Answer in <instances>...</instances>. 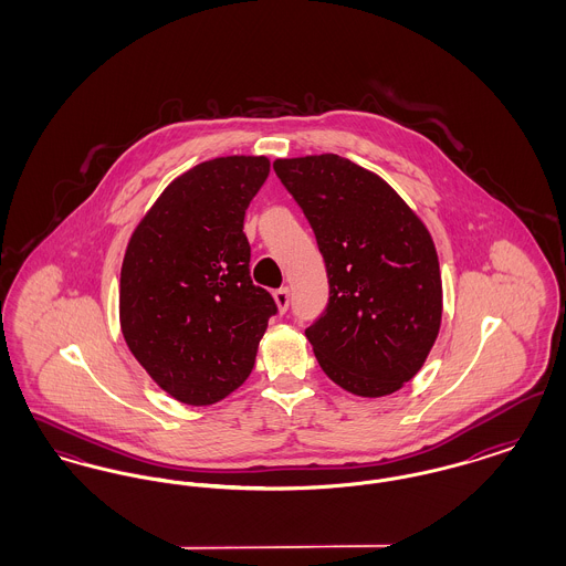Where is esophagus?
<instances>
[{
  "label": "esophagus",
  "mask_w": 566,
  "mask_h": 566,
  "mask_svg": "<svg viewBox=\"0 0 566 566\" xmlns=\"http://www.w3.org/2000/svg\"><path fill=\"white\" fill-rule=\"evenodd\" d=\"M273 298H275V303H277V310H280V312H286L289 305H291V291H289V286L277 289V291L273 293Z\"/></svg>",
  "instance_id": "obj_1"
}]
</instances>
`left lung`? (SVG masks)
Here are the masks:
<instances>
[{"instance_id":"1","label":"left lung","mask_w":566,"mask_h":566,"mask_svg":"<svg viewBox=\"0 0 566 566\" xmlns=\"http://www.w3.org/2000/svg\"><path fill=\"white\" fill-rule=\"evenodd\" d=\"M273 169L314 229L326 310L305 328L324 374L358 397L397 392L420 371L441 326L431 233L374 171L337 155Z\"/></svg>"}]
</instances>
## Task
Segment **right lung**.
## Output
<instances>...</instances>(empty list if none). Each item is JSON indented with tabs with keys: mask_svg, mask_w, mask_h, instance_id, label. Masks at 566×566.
Returning a JSON list of instances; mask_svg holds the SVG:
<instances>
[{
	"mask_svg": "<svg viewBox=\"0 0 566 566\" xmlns=\"http://www.w3.org/2000/svg\"><path fill=\"white\" fill-rule=\"evenodd\" d=\"M265 157H220L176 178L135 227L120 270V328L167 395L212 405L254 367L273 296L252 284L243 216Z\"/></svg>",
	"mask_w": 566,
	"mask_h": 566,
	"instance_id": "add662e5",
	"label": "right lung"
}]
</instances>
